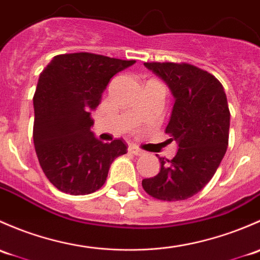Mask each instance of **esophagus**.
I'll use <instances>...</instances> for the list:
<instances>
[{
    "instance_id": "34e87169",
    "label": "esophagus",
    "mask_w": 260,
    "mask_h": 260,
    "mask_svg": "<svg viewBox=\"0 0 260 260\" xmlns=\"http://www.w3.org/2000/svg\"><path fill=\"white\" fill-rule=\"evenodd\" d=\"M129 151L131 152V154L136 155V156H141V155H144L143 150L139 149L138 146H135V145H130L129 146Z\"/></svg>"
}]
</instances>
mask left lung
<instances>
[{
  "label": "left lung",
  "instance_id": "obj_1",
  "mask_svg": "<svg viewBox=\"0 0 260 260\" xmlns=\"http://www.w3.org/2000/svg\"><path fill=\"white\" fill-rule=\"evenodd\" d=\"M144 65L173 93L175 103L165 133L179 149L171 160L159 157V174L144 179L143 188L159 200L189 199L209 183L228 148L230 112L224 87L215 76L189 63Z\"/></svg>",
  "mask_w": 260,
  "mask_h": 260
}]
</instances>
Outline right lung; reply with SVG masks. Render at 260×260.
<instances>
[{
  "mask_svg": "<svg viewBox=\"0 0 260 260\" xmlns=\"http://www.w3.org/2000/svg\"><path fill=\"white\" fill-rule=\"evenodd\" d=\"M89 52L57 55L40 74L34 95V144L50 183L86 195L104 185L111 162L127 152L124 140L103 143L91 131V111L111 77L134 65Z\"/></svg>",
  "mask_w": 260,
  "mask_h": 260,
  "instance_id": "1",
  "label": "right lung"
}]
</instances>
